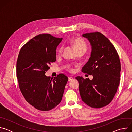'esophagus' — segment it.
<instances>
[{
  "label": "esophagus",
  "mask_w": 132,
  "mask_h": 132,
  "mask_svg": "<svg viewBox=\"0 0 132 132\" xmlns=\"http://www.w3.org/2000/svg\"><path fill=\"white\" fill-rule=\"evenodd\" d=\"M73 79V78L72 77H68V81H70L71 80H72Z\"/></svg>",
  "instance_id": "esophagus-1"
}]
</instances>
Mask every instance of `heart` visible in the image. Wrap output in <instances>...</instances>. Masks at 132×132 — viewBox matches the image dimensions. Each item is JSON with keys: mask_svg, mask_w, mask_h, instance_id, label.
<instances>
[{"mask_svg": "<svg viewBox=\"0 0 132 132\" xmlns=\"http://www.w3.org/2000/svg\"><path fill=\"white\" fill-rule=\"evenodd\" d=\"M71 44L75 47V49L76 50L77 52L79 51H86L87 50V44L85 42L82 40L81 39L79 38H74L72 39L70 41ZM63 53V47H61L59 48L57 51V56H60ZM67 68L70 71H72L73 69L72 68L71 65H68L67 66Z\"/></svg>", "mask_w": 132, "mask_h": 132, "instance_id": "b5f03b06", "label": "heart"}]
</instances>
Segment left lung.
<instances>
[{"label":"left lung","instance_id":"obj_1","mask_svg":"<svg viewBox=\"0 0 132 132\" xmlns=\"http://www.w3.org/2000/svg\"><path fill=\"white\" fill-rule=\"evenodd\" d=\"M91 45V57L82 71L93 76L92 80L77 76L82 101L94 108L109 104L113 99L120 80L121 63L118 52L102 33L96 32L82 34Z\"/></svg>","mask_w":132,"mask_h":132}]
</instances>
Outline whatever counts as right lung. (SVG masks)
<instances>
[{
  "instance_id": "1",
  "label": "right lung",
  "mask_w": 132,
  "mask_h": 132,
  "mask_svg": "<svg viewBox=\"0 0 132 132\" xmlns=\"http://www.w3.org/2000/svg\"><path fill=\"white\" fill-rule=\"evenodd\" d=\"M62 38L39 34L21 48L16 62V77L26 100L35 109L47 111L61 101L68 80L63 73L54 78L45 72L56 59V50Z\"/></svg>"
}]
</instances>
